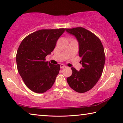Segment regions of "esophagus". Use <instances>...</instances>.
Segmentation results:
<instances>
[{"instance_id": "esophagus-1", "label": "esophagus", "mask_w": 123, "mask_h": 123, "mask_svg": "<svg viewBox=\"0 0 123 123\" xmlns=\"http://www.w3.org/2000/svg\"><path fill=\"white\" fill-rule=\"evenodd\" d=\"M60 68H64L66 67V65H65L63 64H62L60 65Z\"/></svg>"}]
</instances>
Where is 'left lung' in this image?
Instances as JSON below:
<instances>
[{"label":"left lung","mask_w":123,"mask_h":123,"mask_svg":"<svg viewBox=\"0 0 123 123\" xmlns=\"http://www.w3.org/2000/svg\"><path fill=\"white\" fill-rule=\"evenodd\" d=\"M65 31L77 40L82 65L79 71L71 68L72 75L66 80L72 89L83 93L91 89L101 77L105 63L104 47L95 35L84 28L65 29Z\"/></svg>","instance_id":"8db88e82"}]
</instances>
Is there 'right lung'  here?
Segmentation results:
<instances>
[{
    "label": "right lung",
    "mask_w": 123,
    "mask_h": 123,
    "mask_svg": "<svg viewBox=\"0 0 123 123\" xmlns=\"http://www.w3.org/2000/svg\"><path fill=\"white\" fill-rule=\"evenodd\" d=\"M65 29H41L29 34L22 40L16 54L17 69L27 87L43 93L53 85L60 65L45 61L53 51L57 41Z\"/></svg>",
    "instance_id": "add662e5"
}]
</instances>
